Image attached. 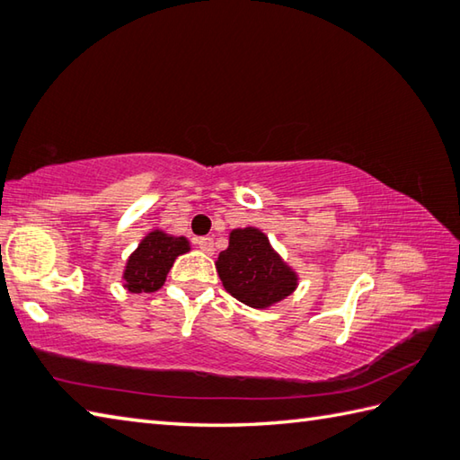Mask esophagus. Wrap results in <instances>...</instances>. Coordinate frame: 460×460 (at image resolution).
Instances as JSON below:
<instances>
[{
    "label": "esophagus",
    "mask_w": 460,
    "mask_h": 460,
    "mask_svg": "<svg viewBox=\"0 0 460 460\" xmlns=\"http://www.w3.org/2000/svg\"><path fill=\"white\" fill-rule=\"evenodd\" d=\"M197 245H199V249H201V252L207 253V255H213V252H215V241H213V237H201V239H197Z\"/></svg>",
    "instance_id": "obj_1"
}]
</instances>
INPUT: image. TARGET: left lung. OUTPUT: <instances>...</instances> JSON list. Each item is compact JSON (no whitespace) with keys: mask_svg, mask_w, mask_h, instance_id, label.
Instances as JSON below:
<instances>
[{"mask_svg":"<svg viewBox=\"0 0 460 460\" xmlns=\"http://www.w3.org/2000/svg\"><path fill=\"white\" fill-rule=\"evenodd\" d=\"M223 288L241 304L267 310L291 296L299 278L257 227L233 229L229 247L215 261Z\"/></svg>","mask_w":460,"mask_h":460,"instance_id":"left-lung-1","label":"left lung"}]
</instances>
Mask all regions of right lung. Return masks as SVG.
Segmentation results:
<instances>
[{
  "mask_svg": "<svg viewBox=\"0 0 460 460\" xmlns=\"http://www.w3.org/2000/svg\"><path fill=\"white\" fill-rule=\"evenodd\" d=\"M189 252L190 243L185 235L153 229L128 255L122 271V288L130 294H150L161 289L174 259Z\"/></svg>",
  "mask_w": 460,
  "mask_h": 460,
  "instance_id": "add662e5",
  "label": "right lung"
}]
</instances>
